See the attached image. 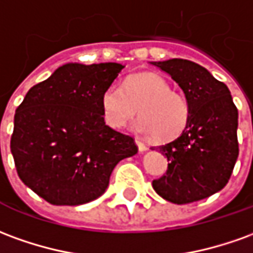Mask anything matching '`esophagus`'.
Returning <instances> with one entry per match:
<instances>
[{
    "instance_id": "34e87169",
    "label": "esophagus",
    "mask_w": 253,
    "mask_h": 253,
    "mask_svg": "<svg viewBox=\"0 0 253 253\" xmlns=\"http://www.w3.org/2000/svg\"><path fill=\"white\" fill-rule=\"evenodd\" d=\"M135 144H137V146H138V151L139 152H145L148 151V146L144 144V142H141L139 139H135Z\"/></svg>"
}]
</instances>
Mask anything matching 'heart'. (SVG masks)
<instances>
[{"instance_id":"b5f03b06","label":"heart","mask_w":253,"mask_h":253,"mask_svg":"<svg viewBox=\"0 0 253 253\" xmlns=\"http://www.w3.org/2000/svg\"><path fill=\"white\" fill-rule=\"evenodd\" d=\"M101 108L107 125L116 130L126 126L139 111L142 118L135 122V131L153 135L160 142L179 137L190 116L188 100L155 74L128 78L125 87H107L101 96Z\"/></svg>"}]
</instances>
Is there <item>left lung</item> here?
<instances>
[{"instance_id": "1", "label": "left lung", "mask_w": 253, "mask_h": 253, "mask_svg": "<svg viewBox=\"0 0 253 253\" xmlns=\"http://www.w3.org/2000/svg\"><path fill=\"white\" fill-rule=\"evenodd\" d=\"M183 90L188 126L178 138L159 146L167 172L152 182L164 200L188 204L225 188L238 157V111L230 90L201 65L183 59L152 61Z\"/></svg>"}]
</instances>
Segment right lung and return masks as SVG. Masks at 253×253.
Listing matches in <instances>:
<instances>
[{
	"label": "right lung",
	"mask_w": 253,
	"mask_h": 253,
	"mask_svg": "<svg viewBox=\"0 0 253 253\" xmlns=\"http://www.w3.org/2000/svg\"><path fill=\"white\" fill-rule=\"evenodd\" d=\"M125 65L59 67L17 107L10 152L23 183L53 206L96 200L115 166L138 148L105 125L101 96Z\"/></svg>",
	"instance_id": "obj_1"
}]
</instances>
